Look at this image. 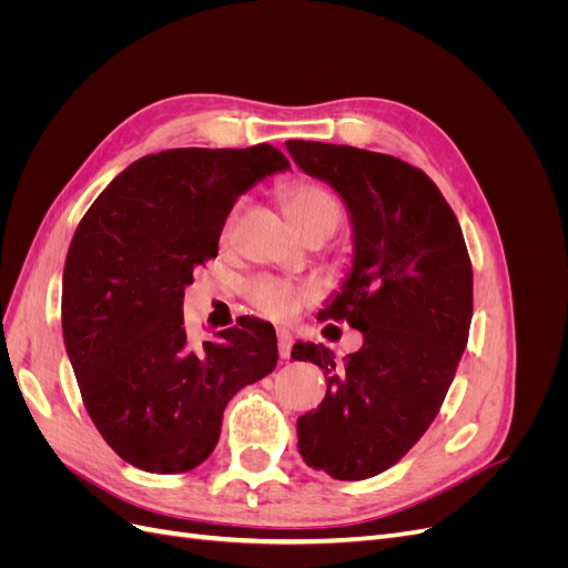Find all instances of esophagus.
Returning a JSON list of instances; mask_svg holds the SVG:
<instances>
[{
  "mask_svg": "<svg viewBox=\"0 0 568 568\" xmlns=\"http://www.w3.org/2000/svg\"><path fill=\"white\" fill-rule=\"evenodd\" d=\"M277 338H280V355H282V359H288L291 357V346H294V336H291L286 329H280Z\"/></svg>",
  "mask_w": 568,
  "mask_h": 568,
  "instance_id": "34e87169",
  "label": "esophagus"
}]
</instances>
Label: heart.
<instances>
[{
  "label": "heart",
  "instance_id": "b5f03b06",
  "mask_svg": "<svg viewBox=\"0 0 568 568\" xmlns=\"http://www.w3.org/2000/svg\"><path fill=\"white\" fill-rule=\"evenodd\" d=\"M282 205L284 215L298 232L313 225H329L334 230L341 220V205L334 194L315 182H296L286 186L282 194ZM248 296L257 311L267 317L286 320L298 311L303 301L313 298V291L284 280L263 277L248 286Z\"/></svg>",
  "mask_w": 568,
  "mask_h": 568
}]
</instances>
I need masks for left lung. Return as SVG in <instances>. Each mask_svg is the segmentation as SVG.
<instances>
[{"mask_svg":"<svg viewBox=\"0 0 568 568\" xmlns=\"http://www.w3.org/2000/svg\"><path fill=\"white\" fill-rule=\"evenodd\" d=\"M286 149L351 217V270L320 317L363 332V348L341 363L324 343L291 351L326 382L317 409L298 417V453L315 471L363 480L393 467L438 415L469 338L471 261L422 170L343 144L288 140Z\"/></svg>","mask_w":568,"mask_h":568,"instance_id":"8db88e82","label":"left lung"}]
</instances>
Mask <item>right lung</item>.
Here are the masks:
<instances>
[{
	"mask_svg": "<svg viewBox=\"0 0 568 568\" xmlns=\"http://www.w3.org/2000/svg\"><path fill=\"white\" fill-rule=\"evenodd\" d=\"M288 168L270 144L168 149L128 165L80 220L63 267V343L94 426L132 467L196 469L227 403L277 367L270 322L246 317L192 346L182 301L239 196Z\"/></svg>",
	"mask_w": 568,
	"mask_h": 568,
	"instance_id": "obj_1",
	"label": "right lung"
}]
</instances>
